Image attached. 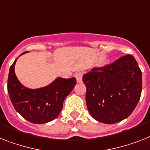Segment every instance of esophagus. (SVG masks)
<instances>
[{"label": "esophagus", "instance_id": "obj_1", "mask_svg": "<svg viewBox=\"0 0 150 150\" xmlns=\"http://www.w3.org/2000/svg\"><path fill=\"white\" fill-rule=\"evenodd\" d=\"M76 78V81L78 83L82 82V77H83V72H78L76 73V75H75Z\"/></svg>", "mask_w": 150, "mask_h": 150}]
</instances>
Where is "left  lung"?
I'll list each match as a JSON object with an SVG mask.
<instances>
[{
	"label": "left lung",
	"mask_w": 150,
	"mask_h": 150,
	"mask_svg": "<svg viewBox=\"0 0 150 150\" xmlns=\"http://www.w3.org/2000/svg\"><path fill=\"white\" fill-rule=\"evenodd\" d=\"M86 102L95 120L112 124L127 118L140 99L142 72L132 55H126L83 74Z\"/></svg>",
	"instance_id": "8db88e82"
}]
</instances>
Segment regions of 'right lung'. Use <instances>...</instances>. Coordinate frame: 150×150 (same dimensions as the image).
<instances>
[{"label":"right lung","mask_w":150,"mask_h":150,"mask_svg":"<svg viewBox=\"0 0 150 150\" xmlns=\"http://www.w3.org/2000/svg\"><path fill=\"white\" fill-rule=\"evenodd\" d=\"M16 60L10 67L7 80V92L14 109L25 120L35 124L46 123L57 118L63 108L64 100L76 85V78L58 77L42 88H27L16 76Z\"/></svg>","instance_id":"right-lung-1"}]
</instances>
